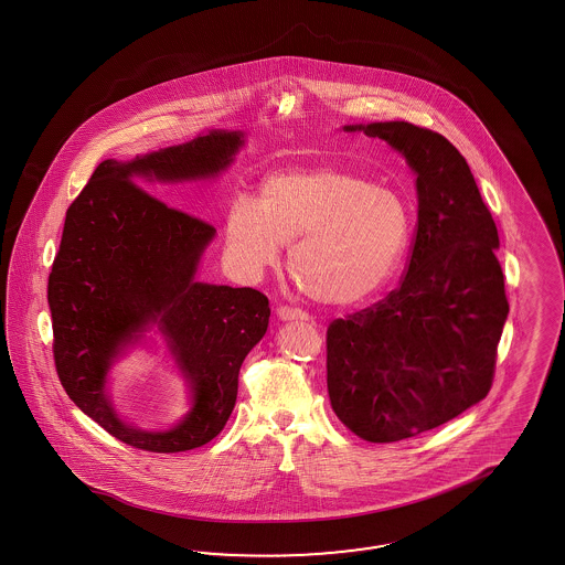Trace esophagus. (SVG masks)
<instances>
[{
	"instance_id": "34e87169",
	"label": "esophagus",
	"mask_w": 565,
	"mask_h": 565,
	"mask_svg": "<svg viewBox=\"0 0 565 565\" xmlns=\"http://www.w3.org/2000/svg\"><path fill=\"white\" fill-rule=\"evenodd\" d=\"M277 317H279L281 321H308V319H310L305 310L291 307L277 308Z\"/></svg>"
}]
</instances>
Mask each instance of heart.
I'll list each match as a JSON object with an SVG mask.
<instances>
[{
    "mask_svg": "<svg viewBox=\"0 0 565 565\" xmlns=\"http://www.w3.org/2000/svg\"><path fill=\"white\" fill-rule=\"evenodd\" d=\"M227 257L260 275L290 244L288 269L317 302L352 307L395 274L411 239V211L394 190L338 168L281 171L236 196L223 220Z\"/></svg>",
    "mask_w": 565,
    "mask_h": 565,
    "instance_id": "heart-1",
    "label": "heart"
}]
</instances>
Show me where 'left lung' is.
<instances>
[{
    "instance_id": "1",
    "label": "left lung",
    "mask_w": 565,
    "mask_h": 565,
    "mask_svg": "<svg viewBox=\"0 0 565 565\" xmlns=\"http://www.w3.org/2000/svg\"><path fill=\"white\" fill-rule=\"evenodd\" d=\"M381 138L416 173L418 223L399 288L327 329V390L345 427L394 444L487 397L510 305L495 222L466 159L408 121L343 126Z\"/></svg>"
}]
</instances>
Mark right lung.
<instances>
[{"label":"right lung","instance_id":"add662e5","mask_svg":"<svg viewBox=\"0 0 565 565\" xmlns=\"http://www.w3.org/2000/svg\"><path fill=\"white\" fill-rule=\"evenodd\" d=\"M242 145L239 130H211L130 161L105 159L66 213L47 284L57 376L86 416L145 451H186L222 433L239 366L263 340L271 308L253 288L196 281L215 227L142 186L215 178ZM151 326L190 383V414L168 431L128 426L106 394L113 362Z\"/></svg>","mask_w":565,"mask_h":565}]
</instances>
